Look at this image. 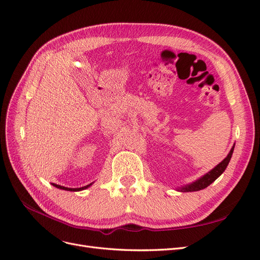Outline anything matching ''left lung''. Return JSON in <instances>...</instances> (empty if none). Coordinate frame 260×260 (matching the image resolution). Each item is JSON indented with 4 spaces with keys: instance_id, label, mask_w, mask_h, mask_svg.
Instances as JSON below:
<instances>
[{
    "instance_id": "left-lung-1",
    "label": "left lung",
    "mask_w": 260,
    "mask_h": 260,
    "mask_svg": "<svg viewBox=\"0 0 260 260\" xmlns=\"http://www.w3.org/2000/svg\"><path fill=\"white\" fill-rule=\"evenodd\" d=\"M233 149H234V146L231 148L230 153L228 154V156L225 157V158L221 162L218 164L214 169L210 170L208 174H206L205 176H203L198 181H195V182L183 186L182 188H181V191H183V192L200 191V190H203V188L207 187L208 185H210L219 176H221V174L225 170L228 165H229V161H230L231 157H232V154H233Z\"/></svg>"
}]
</instances>
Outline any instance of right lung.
<instances>
[{"mask_svg":"<svg viewBox=\"0 0 260 260\" xmlns=\"http://www.w3.org/2000/svg\"><path fill=\"white\" fill-rule=\"evenodd\" d=\"M91 184H92V183H90V184H88V185H85V186H82V187H78V188H70V187H65V186H61V185L53 183V185H54L55 187L60 188V190H66V191H72V192H73V191H81V190H84V188L89 187Z\"/></svg>","mask_w":260,"mask_h":260,"instance_id":"right-lung-1","label":"right lung"}]
</instances>
